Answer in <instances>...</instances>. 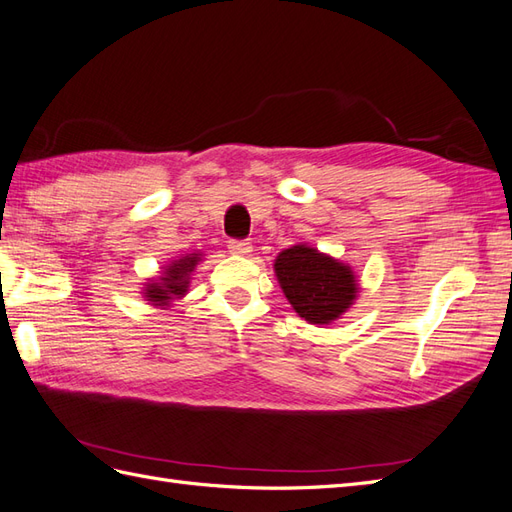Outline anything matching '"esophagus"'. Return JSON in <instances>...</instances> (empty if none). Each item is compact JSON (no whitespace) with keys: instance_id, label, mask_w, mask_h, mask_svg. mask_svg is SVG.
I'll use <instances>...</instances> for the list:
<instances>
[{"instance_id":"34e87169","label":"esophagus","mask_w":512,"mask_h":512,"mask_svg":"<svg viewBox=\"0 0 512 512\" xmlns=\"http://www.w3.org/2000/svg\"><path fill=\"white\" fill-rule=\"evenodd\" d=\"M229 251L233 253V255H248L251 253V242L248 240H229Z\"/></svg>"}]
</instances>
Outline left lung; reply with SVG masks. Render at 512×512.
<instances>
[{
	"label": "left lung",
	"instance_id": "8db88e82",
	"mask_svg": "<svg viewBox=\"0 0 512 512\" xmlns=\"http://www.w3.org/2000/svg\"><path fill=\"white\" fill-rule=\"evenodd\" d=\"M274 272L294 311L311 324L337 320L357 296L352 270L316 248H287L274 261Z\"/></svg>",
	"mask_w": 512,
	"mask_h": 512
}]
</instances>
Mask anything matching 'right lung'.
Returning <instances> with one entry per match:
<instances>
[{"label": "right lung", "instance_id": "add662e5", "mask_svg": "<svg viewBox=\"0 0 512 512\" xmlns=\"http://www.w3.org/2000/svg\"><path fill=\"white\" fill-rule=\"evenodd\" d=\"M199 257H183L175 261L173 266L166 268V277L160 279V283H151L144 294L149 296L151 303L155 305H168L173 296H183L188 287V274L194 270Z\"/></svg>", "mask_w": 512, "mask_h": 512}]
</instances>
